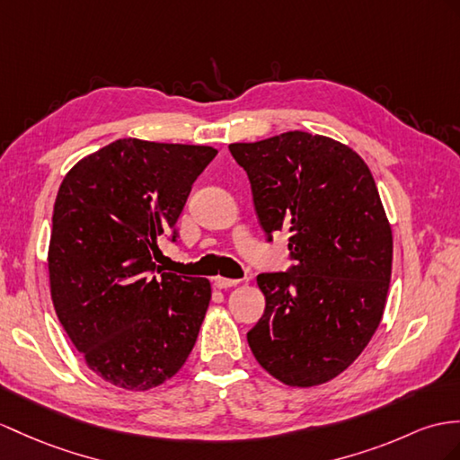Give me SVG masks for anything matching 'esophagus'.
Masks as SVG:
<instances>
[{
  "label": "esophagus",
  "mask_w": 460,
  "mask_h": 460,
  "mask_svg": "<svg viewBox=\"0 0 460 460\" xmlns=\"http://www.w3.org/2000/svg\"><path fill=\"white\" fill-rule=\"evenodd\" d=\"M212 283H215L217 288H228V287H236L240 283V279H226V277H215L212 279Z\"/></svg>",
  "instance_id": "obj_1"
}]
</instances>
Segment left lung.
<instances>
[{"mask_svg": "<svg viewBox=\"0 0 460 460\" xmlns=\"http://www.w3.org/2000/svg\"><path fill=\"white\" fill-rule=\"evenodd\" d=\"M228 148L267 242L285 230L293 261L257 275L265 312L248 343L281 383H326L361 355L385 312L392 232L371 170L347 146L302 130Z\"/></svg>", "mask_w": 460, "mask_h": 460, "instance_id": "1", "label": "left lung"}]
</instances>
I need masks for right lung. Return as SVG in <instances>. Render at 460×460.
Masks as SVG:
<instances>
[{"instance_id": "add662e5", "label": "right lung", "mask_w": 460, "mask_h": 460, "mask_svg": "<svg viewBox=\"0 0 460 460\" xmlns=\"http://www.w3.org/2000/svg\"><path fill=\"white\" fill-rule=\"evenodd\" d=\"M210 146L122 138L77 162L58 189L49 250L54 310L87 367L107 383L148 390L187 361L210 300L203 277L165 273Z\"/></svg>"}]
</instances>
